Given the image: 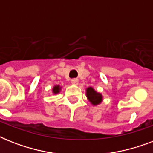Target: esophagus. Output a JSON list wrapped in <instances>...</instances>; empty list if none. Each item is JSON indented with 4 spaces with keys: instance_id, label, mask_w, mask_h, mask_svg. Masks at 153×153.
Listing matches in <instances>:
<instances>
[{
    "instance_id": "1",
    "label": "esophagus",
    "mask_w": 153,
    "mask_h": 153,
    "mask_svg": "<svg viewBox=\"0 0 153 153\" xmlns=\"http://www.w3.org/2000/svg\"><path fill=\"white\" fill-rule=\"evenodd\" d=\"M71 83L73 84V85H78L79 84V79H71Z\"/></svg>"
}]
</instances>
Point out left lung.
I'll return each instance as SVG.
<instances>
[{
  "label": "left lung",
  "mask_w": 153,
  "mask_h": 153,
  "mask_svg": "<svg viewBox=\"0 0 153 153\" xmlns=\"http://www.w3.org/2000/svg\"><path fill=\"white\" fill-rule=\"evenodd\" d=\"M86 96L88 100L94 105H97L101 103L102 101V95L101 94L96 92L92 87H88L86 89Z\"/></svg>",
  "instance_id": "obj_1"
}]
</instances>
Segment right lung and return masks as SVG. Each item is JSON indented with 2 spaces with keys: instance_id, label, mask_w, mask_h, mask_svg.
Wrapping results in <instances>:
<instances>
[{
  "instance_id": "right-lung-1",
  "label": "right lung",
  "mask_w": 153,
  "mask_h": 153,
  "mask_svg": "<svg viewBox=\"0 0 153 153\" xmlns=\"http://www.w3.org/2000/svg\"><path fill=\"white\" fill-rule=\"evenodd\" d=\"M60 89H61V87H60L59 86H54V88H53V93H54V94H58V93H59V92Z\"/></svg>"
}]
</instances>
